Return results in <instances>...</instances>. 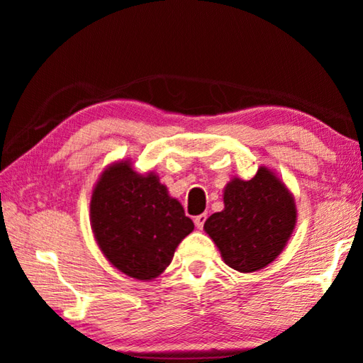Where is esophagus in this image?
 Masks as SVG:
<instances>
[{
	"mask_svg": "<svg viewBox=\"0 0 363 363\" xmlns=\"http://www.w3.org/2000/svg\"><path fill=\"white\" fill-rule=\"evenodd\" d=\"M205 220H206V214H199V216H195L194 223H195V225H196V229H203Z\"/></svg>",
	"mask_w": 363,
	"mask_h": 363,
	"instance_id": "esophagus-1",
	"label": "esophagus"
}]
</instances>
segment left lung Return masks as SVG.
<instances>
[{"mask_svg": "<svg viewBox=\"0 0 363 363\" xmlns=\"http://www.w3.org/2000/svg\"><path fill=\"white\" fill-rule=\"evenodd\" d=\"M296 203L284 181L267 167L255 177H232L224 189V210L211 214L205 232L227 266L248 274L275 261L296 225Z\"/></svg>", "mask_w": 363, "mask_h": 363, "instance_id": "obj_1", "label": "left lung"}]
</instances>
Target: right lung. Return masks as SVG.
<instances>
[{
    "instance_id": "add662e5",
    "label": "right lung",
    "mask_w": 363,
    "mask_h": 363,
    "mask_svg": "<svg viewBox=\"0 0 363 363\" xmlns=\"http://www.w3.org/2000/svg\"><path fill=\"white\" fill-rule=\"evenodd\" d=\"M89 219L107 261L144 281L169 266L177 245L194 230L192 219L158 176L136 173L130 160L104 169L91 195Z\"/></svg>"
}]
</instances>
